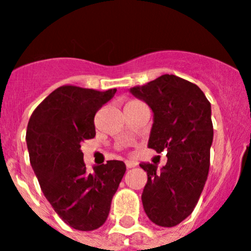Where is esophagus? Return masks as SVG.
Returning a JSON list of instances; mask_svg holds the SVG:
<instances>
[{"label":"esophagus","mask_w":251,"mask_h":251,"mask_svg":"<svg viewBox=\"0 0 251 251\" xmlns=\"http://www.w3.org/2000/svg\"><path fill=\"white\" fill-rule=\"evenodd\" d=\"M125 165H126V168H127V170H130V168H133V167H136V163L132 162V161H125Z\"/></svg>","instance_id":"34e87169"}]
</instances>
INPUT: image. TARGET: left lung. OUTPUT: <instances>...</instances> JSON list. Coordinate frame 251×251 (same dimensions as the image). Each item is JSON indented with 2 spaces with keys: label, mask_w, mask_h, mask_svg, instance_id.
I'll return each mask as SVG.
<instances>
[{
  "label": "left lung",
  "mask_w": 251,
  "mask_h": 251,
  "mask_svg": "<svg viewBox=\"0 0 251 251\" xmlns=\"http://www.w3.org/2000/svg\"><path fill=\"white\" fill-rule=\"evenodd\" d=\"M153 111L149 147L167 151V163H141L147 183L141 200L152 223L175 226L184 221L200 201L210 165L213 124L210 102L196 84L165 74L130 89Z\"/></svg>",
  "instance_id": "8db88e82"
}]
</instances>
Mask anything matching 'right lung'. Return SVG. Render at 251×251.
Here are the masks:
<instances>
[{"label": "right lung", "mask_w": 251, "mask_h": 251, "mask_svg": "<svg viewBox=\"0 0 251 251\" xmlns=\"http://www.w3.org/2000/svg\"><path fill=\"white\" fill-rule=\"evenodd\" d=\"M115 93L59 86L28 121L25 141L42 192L63 222L76 230H95L105 223L126 171L123 161L112 160L89 172L80 150L81 142L95 137V114Z\"/></svg>", "instance_id": "1"}]
</instances>
